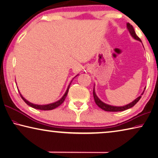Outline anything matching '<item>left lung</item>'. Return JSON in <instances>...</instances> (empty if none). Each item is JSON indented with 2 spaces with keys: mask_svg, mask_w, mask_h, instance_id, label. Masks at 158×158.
<instances>
[{
  "mask_svg": "<svg viewBox=\"0 0 158 158\" xmlns=\"http://www.w3.org/2000/svg\"><path fill=\"white\" fill-rule=\"evenodd\" d=\"M127 28L129 31V32H130L131 35L133 36V38L137 40V41L142 42L141 39H140L139 37L137 36V34L135 33V30H134L133 27L132 26V25H131L129 23H127ZM144 90H145V88H144ZM144 90L143 91V93H142L141 95H142L143 93H144ZM93 97H94V102H95V103H96V104L100 108H102V110H104L105 111H109V112H119V111H124L125 110H127V109L131 108L133 106H134L139 102V100L142 97V96L138 97L137 99H135L133 102H132L129 104L124 106H113L106 104L103 102H102L101 100L98 98V97L97 96V94L95 93V90H94V88L93 89Z\"/></svg>",
  "mask_w": 158,
  "mask_h": 158,
  "instance_id": "left-lung-1",
  "label": "left lung"
}]
</instances>
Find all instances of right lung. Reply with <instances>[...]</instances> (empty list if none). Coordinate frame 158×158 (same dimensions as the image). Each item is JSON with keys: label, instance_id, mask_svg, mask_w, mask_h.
Here are the masks:
<instances>
[{"label": "right lung", "instance_id": "add662e5", "mask_svg": "<svg viewBox=\"0 0 158 158\" xmlns=\"http://www.w3.org/2000/svg\"><path fill=\"white\" fill-rule=\"evenodd\" d=\"M72 82V81H71ZM71 82L70 84L68 85V87L66 90V92H65L64 95L61 97V99H60L59 101H57L54 103H52V104H46V105H37V104H31L30 102H28L27 100L25 99L21 95V94L20 93V95H21V98L23 99V100L26 103V104L34 108H36V109H39V110H53V109L57 108L58 106H59L60 105H61L63 102H64V100L65 99V97H66L68 93V90H69V88H70V85L71 84Z\"/></svg>", "mask_w": 158, "mask_h": 158}]
</instances>
